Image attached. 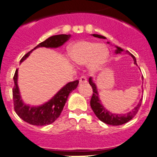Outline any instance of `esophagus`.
I'll list each match as a JSON object with an SVG mask.
<instances>
[{
    "instance_id": "34e87169",
    "label": "esophagus",
    "mask_w": 157,
    "mask_h": 157,
    "mask_svg": "<svg viewBox=\"0 0 157 157\" xmlns=\"http://www.w3.org/2000/svg\"><path fill=\"white\" fill-rule=\"evenodd\" d=\"M87 82V79L86 76H81V78H79V83L82 84V83H86Z\"/></svg>"
}]
</instances>
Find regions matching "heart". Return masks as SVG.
<instances>
[{
    "label": "heart",
    "instance_id": "b5f03b06",
    "mask_svg": "<svg viewBox=\"0 0 157 157\" xmlns=\"http://www.w3.org/2000/svg\"><path fill=\"white\" fill-rule=\"evenodd\" d=\"M68 56L79 66L87 64L91 72H96L106 63L109 56L107 47L91 41H78L68 48Z\"/></svg>",
    "mask_w": 157,
    "mask_h": 157
}]
</instances>
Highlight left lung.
I'll return each instance as SVG.
<instances>
[{
  "label": "left lung",
  "mask_w": 157,
  "mask_h": 157,
  "mask_svg": "<svg viewBox=\"0 0 157 157\" xmlns=\"http://www.w3.org/2000/svg\"><path fill=\"white\" fill-rule=\"evenodd\" d=\"M91 35L95 36V37H98L100 39H106L105 36L99 35V34H91ZM107 43L109 44V42H108ZM115 47H116V50L115 52L116 54H121L123 52H125V54H129L133 59L134 64L137 65V63H136V59L133 55L130 53L128 50L124 51V50H123L121 48H120V47H117V46H115ZM142 78H143L144 80L143 76H142ZM89 83L91 86V87H92V89H93V94L90 101L91 107V109H92V110L94 111V113L95 115H96L97 117L99 118V120H100V121H102L103 123L108 124V125H123V124L128 123V121H131V119H133L134 116L137 114L138 109H139L140 107H141V105L142 98H141V99L139 100V102L138 103L137 106H136V107H134L131 112H129V113L126 114L112 113L109 111L107 110V109L102 105V104H101V100L99 99V95L98 91H97V85L96 83L94 82L93 79L91 77H90L89 79Z\"/></svg>",
  "instance_id": "obj_1"
}]
</instances>
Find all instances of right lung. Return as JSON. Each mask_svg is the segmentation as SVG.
I'll use <instances>...</instances> for the list:
<instances>
[{
	"mask_svg": "<svg viewBox=\"0 0 157 157\" xmlns=\"http://www.w3.org/2000/svg\"><path fill=\"white\" fill-rule=\"evenodd\" d=\"M71 37V34H58L50 36L27 52L20 60V63L26 60L34 50L38 48H57L62 46ZM14 87L13 99L14 110L18 116L26 123L34 125H50L56 121L63 111L65 104L68 98L69 94L77 88L78 81L69 82L61 88L56 95L47 102L40 106H30L23 101L18 86V69L13 76Z\"/></svg>",
	"mask_w": 157,
	"mask_h": 157,
	"instance_id": "1",
	"label": "right lung"
}]
</instances>
